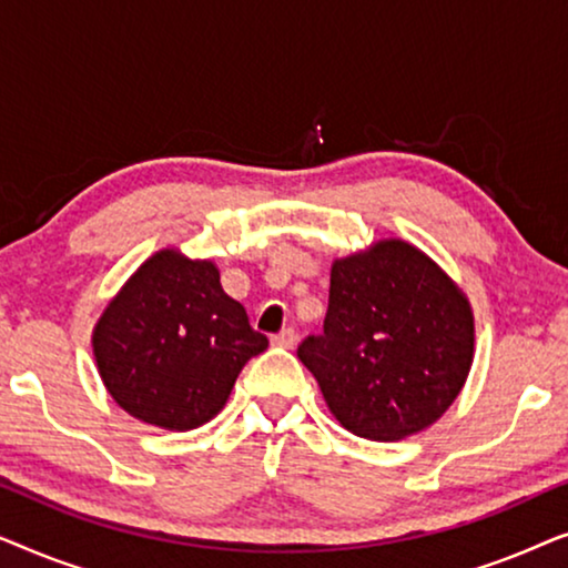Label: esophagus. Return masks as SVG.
<instances>
[{"label":"esophagus","instance_id":"1","mask_svg":"<svg viewBox=\"0 0 568 568\" xmlns=\"http://www.w3.org/2000/svg\"><path fill=\"white\" fill-rule=\"evenodd\" d=\"M271 344L282 348H294V344H297V333H294V328H284L282 333H276V336L271 338Z\"/></svg>","mask_w":568,"mask_h":568}]
</instances>
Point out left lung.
<instances>
[{
  "label": "left lung",
  "mask_w": 568,
  "mask_h": 568,
  "mask_svg": "<svg viewBox=\"0 0 568 568\" xmlns=\"http://www.w3.org/2000/svg\"><path fill=\"white\" fill-rule=\"evenodd\" d=\"M476 323L465 292L400 237L331 266L323 336L297 348L336 422L393 442L424 432L460 395Z\"/></svg>",
  "instance_id": "obj_1"
}]
</instances>
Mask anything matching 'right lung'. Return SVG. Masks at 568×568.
I'll return each mask as SVG.
<instances>
[{
  "mask_svg": "<svg viewBox=\"0 0 568 568\" xmlns=\"http://www.w3.org/2000/svg\"><path fill=\"white\" fill-rule=\"evenodd\" d=\"M268 338L220 284L214 261L178 247L150 255L108 302L92 354L111 398L139 422L189 432L227 403L240 369Z\"/></svg>",
  "mask_w": 568,
  "mask_h": 568,
  "instance_id": "add662e5",
  "label": "right lung"
}]
</instances>
